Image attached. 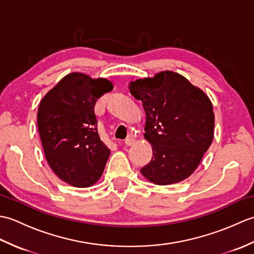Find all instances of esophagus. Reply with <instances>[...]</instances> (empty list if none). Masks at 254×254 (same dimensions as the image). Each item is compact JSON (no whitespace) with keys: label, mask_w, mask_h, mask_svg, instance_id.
<instances>
[{"label":"esophagus","mask_w":254,"mask_h":254,"mask_svg":"<svg viewBox=\"0 0 254 254\" xmlns=\"http://www.w3.org/2000/svg\"><path fill=\"white\" fill-rule=\"evenodd\" d=\"M124 143H126L127 146H131V145H133L134 143H135V139H134L133 136H128L126 141H124Z\"/></svg>","instance_id":"34e87169"}]
</instances>
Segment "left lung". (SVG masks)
Wrapping results in <instances>:
<instances>
[{"label": "left lung", "instance_id": "1", "mask_svg": "<svg viewBox=\"0 0 254 254\" xmlns=\"http://www.w3.org/2000/svg\"><path fill=\"white\" fill-rule=\"evenodd\" d=\"M146 113L144 137L153 156L141 174L158 186L190 177L214 137L215 117L206 94L172 71L139 78L128 85Z\"/></svg>", "mask_w": 254, "mask_h": 254}]
</instances>
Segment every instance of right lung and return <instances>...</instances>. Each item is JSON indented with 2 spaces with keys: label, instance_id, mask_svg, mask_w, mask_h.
<instances>
[{
  "label": "right lung",
  "instance_id": "obj_1",
  "mask_svg": "<svg viewBox=\"0 0 254 254\" xmlns=\"http://www.w3.org/2000/svg\"><path fill=\"white\" fill-rule=\"evenodd\" d=\"M113 89L107 78L67 74L42 98L37 124L46 159L64 182L88 188L100 179L110 155L101 141L96 101Z\"/></svg>",
  "mask_w": 254,
  "mask_h": 254
}]
</instances>
